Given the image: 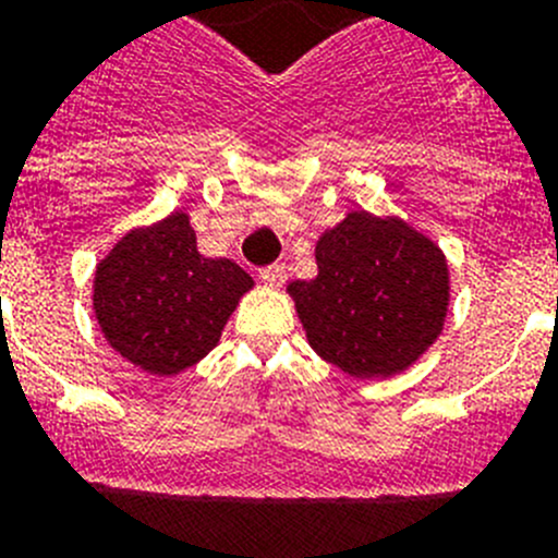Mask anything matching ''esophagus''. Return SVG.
<instances>
[{
    "instance_id": "esophagus-1",
    "label": "esophagus",
    "mask_w": 558,
    "mask_h": 558,
    "mask_svg": "<svg viewBox=\"0 0 558 558\" xmlns=\"http://www.w3.org/2000/svg\"><path fill=\"white\" fill-rule=\"evenodd\" d=\"M260 283L269 286V289H278V286L286 283V269L280 264H272V266H264L258 272Z\"/></svg>"
}]
</instances>
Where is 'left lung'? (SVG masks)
Wrapping results in <instances>:
<instances>
[{
  "mask_svg": "<svg viewBox=\"0 0 558 558\" xmlns=\"http://www.w3.org/2000/svg\"><path fill=\"white\" fill-rule=\"evenodd\" d=\"M317 278L289 283L308 345L353 379H390L447 326L449 260L399 216L351 210L314 246Z\"/></svg>",
  "mask_w": 558,
  "mask_h": 558,
  "instance_id": "8db88e82",
  "label": "left lung"
}]
</instances>
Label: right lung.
I'll list each match as a JSON object with an SVG mask.
<instances>
[{
  "instance_id": "right-lung-1",
  "label": "right lung",
  "mask_w": 558,
  "mask_h": 558,
  "mask_svg": "<svg viewBox=\"0 0 558 558\" xmlns=\"http://www.w3.org/2000/svg\"><path fill=\"white\" fill-rule=\"evenodd\" d=\"M255 280L207 258L182 210L132 227L95 266L92 312L114 351L151 376H177L219 345Z\"/></svg>"
}]
</instances>
